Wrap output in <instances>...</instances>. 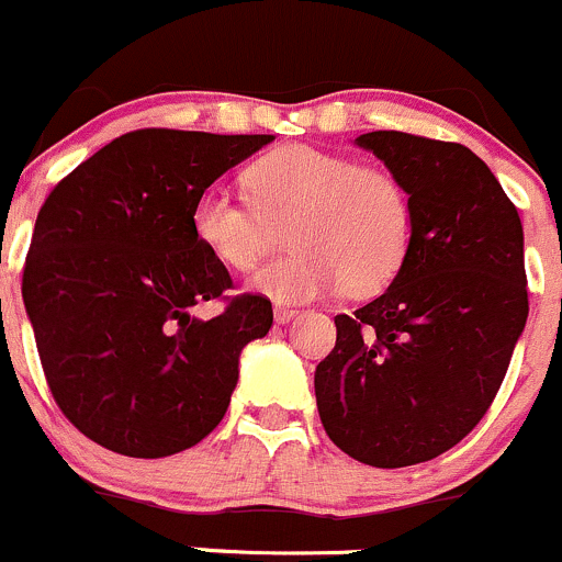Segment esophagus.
Listing matches in <instances>:
<instances>
[{"label": "esophagus", "mask_w": 562, "mask_h": 562, "mask_svg": "<svg viewBox=\"0 0 562 562\" xmlns=\"http://www.w3.org/2000/svg\"><path fill=\"white\" fill-rule=\"evenodd\" d=\"M296 317H299L296 310H291V307H274V321L280 323V326H285V323L296 321Z\"/></svg>", "instance_id": "34e87169"}]
</instances>
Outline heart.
<instances>
[{
	"label": "heart",
	"mask_w": 562,
	"mask_h": 562,
	"mask_svg": "<svg viewBox=\"0 0 562 562\" xmlns=\"http://www.w3.org/2000/svg\"><path fill=\"white\" fill-rule=\"evenodd\" d=\"M252 203L225 187L198 192L190 228L198 247L234 271L258 260L263 217L293 212L288 247L293 255L260 266L249 288L277 304H307L339 291L370 293L386 285L411 241V203L389 171L356 166L350 157L288 144L245 171Z\"/></svg>",
	"instance_id": "b5f03b06"
}]
</instances>
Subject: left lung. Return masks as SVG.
<instances>
[{"label": "left lung", "mask_w": 562, "mask_h": 562, "mask_svg": "<svg viewBox=\"0 0 562 562\" xmlns=\"http://www.w3.org/2000/svg\"><path fill=\"white\" fill-rule=\"evenodd\" d=\"M356 144L407 192L411 241L375 302L334 317L315 400L345 454L407 468L454 449L506 378L527 321L522 220L468 146L396 130Z\"/></svg>", "instance_id": "left-lung-1"}]
</instances>
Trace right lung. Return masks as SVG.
Listing matches in <instances>:
<instances>
[{"mask_svg":"<svg viewBox=\"0 0 562 562\" xmlns=\"http://www.w3.org/2000/svg\"><path fill=\"white\" fill-rule=\"evenodd\" d=\"M274 135L135 130L45 198L24 266L26 315L56 405L124 457H171L228 411L247 342L269 334L266 296L191 307L234 288L190 228L198 192Z\"/></svg>","mask_w":562,"mask_h":562,"instance_id":"add662e5","label":"right lung"}]
</instances>
